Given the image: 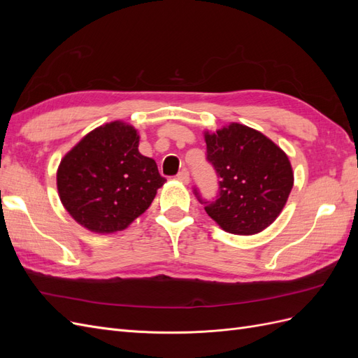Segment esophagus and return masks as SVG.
<instances>
[{
	"mask_svg": "<svg viewBox=\"0 0 358 358\" xmlns=\"http://www.w3.org/2000/svg\"><path fill=\"white\" fill-rule=\"evenodd\" d=\"M176 178H178V180L182 182V183H189V173H188V170L179 171Z\"/></svg>",
	"mask_w": 358,
	"mask_h": 358,
	"instance_id": "34e87169",
	"label": "esophagus"
}]
</instances>
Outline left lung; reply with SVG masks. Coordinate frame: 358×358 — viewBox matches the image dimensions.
Here are the masks:
<instances>
[{
  "instance_id": "obj_1",
  "label": "left lung",
  "mask_w": 358,
  "mask_h": 358,
  "mask_svg": "<svg viewBox=\"0 0 358 358\" xmlns=\"http://www.w3.org/2000/svg\"><path fill=\"white\" fill-rule=\"evenodd\" d=\"M208 159L220 180L215 201H206L204 210L222 230L249 236L272 224L294 183L287 154L254 128L230 124L216 133H204Z\"/></svg>"
}]
</instances>
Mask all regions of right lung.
Listing matches in <instances>:
<instances>
[{"label":"right lung","instance_id":"right-lung-1","mask_svg":"<svg viewBox=\"0 0 358 358\" xmlns=\"http://www.w3.org/2000/svg\"><path fill=\"white\" fill-rule=\"evenodd\" d=\"M138 138L134 127L115 121L92 129L61 159V203L90 231L125 230L164 185L157 162L138 152Z\"/></svg>","mask_w":358,"mask_h":358}]
</instances>
